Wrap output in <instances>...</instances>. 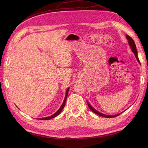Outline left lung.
<instances>
[{"instance_id": "1", "label": "left lung", "mask_w": 148, "mask_h": 148, "mask_svg": "<svg viewBox=\"0 0 148 148\" xmlns=\"http://www.w3.org/2000/svg\"><path fill=\"white\" fill-rule=\"evenodd\" d=\"M126 38H127V40H128V44H129V46H130V48H131V49H132V52L134 53V54H135L136 60H138V62H139V63L140 64V60H139V59H138V52H137V49H136V45H135V42H134V41L133 40V39H132L131 37H130L129 36H128V35H127V34L126 35ZM87 104H88V107H89V108L90 109V110H91V111H92L94 113H95V114H97V115H100V116H102V117H106V118H112V117H117V116L119 115L120 114H122V112H121V113L118 114L114 115H106V114H102V113H101L100 112L97 111V110H96L95 108H93V107L91 106V104H89V103L88 101H87ZM126 110H127V109H126Z\"/></svg>"}]
</instances>
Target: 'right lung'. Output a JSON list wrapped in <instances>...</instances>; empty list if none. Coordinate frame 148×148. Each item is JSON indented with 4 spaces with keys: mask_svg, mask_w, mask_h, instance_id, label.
Listing matches in <instances>:
<instances>
[{
    "mask_svg": "<svg viewBox=\"0 0 148 148\" xmlns=\"http://www.w3.org/2000/svg\"><path fill=\"white\" fill-rule=\"evenodd\" d=\"M69 88H67V89H66V95H65V99H64V102H63V103H62V106H60V107L59 108V109L58 110L56 113H54L53 114V115H52L51 116H49V117H44V118H40V119H40V120H50V119H52V118H54V117H56V116H57L58 115H59L61 112H62V110H63V109H64V106H65V102H66V97H67V96H68V94H69Z\"/></svg>",
    "mask_w": 148,
    "mask_h": 148,
    "instance_id": "obj_1",
    "label": "right lung"
}]
</instances>
